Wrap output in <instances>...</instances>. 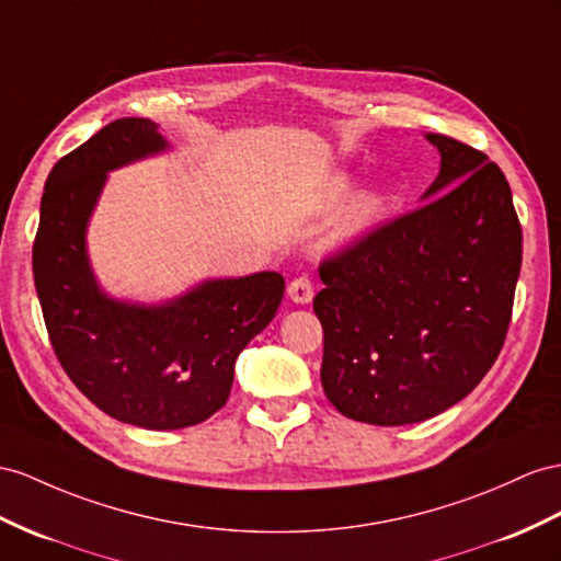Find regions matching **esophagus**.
<instances>
[{
    "mask_svg": "<svg viewBox=\"0 0 561 561\" xmlns=\"http://www.w3.org/2000/svg\"><path fill=\"white\" fill-rule=\"evenodd\" d=\"M312 296H314V289H312V282L308 277H298L289 284V298L294 300L296 306L310 304Z\"/></svg>",
    "mask_w": 561,
    "mask_h": 561,
    "instance_id": "34e87169",
    "label": "esophagus"
}]
</instances>
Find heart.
Returning a JSON list of instances; mask_svg holds the SVG:
<instances>
[{"label": "heart", "instance_id": "heart-1", "mask_svg": "<svg viewBox=\"0 0 561 561\" xmlns=\"http://www.w3.org/2000/svg\"><path fill=\"white\" fill-rule=\"evenodd\" d=\"M353 184L355 180L348 172H339V175L329 180L322 192L324 208H336L339 204H343V198L353 192ZM383 192L379 190L357 194L351 204L339 213L332 232H329V243H332V247H346V243L360 239L371 227V222H375L379 210L383 208Z\"/></svg>", "mask_w": 561, "mask_h": 561}]
</instances>
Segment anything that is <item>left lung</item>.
<instances>
[{"mask_svg":"<svg viewBox=\"0 0 561 561\" xmlns=\"http://www.w3.org/2000/svg\"><path fill=\"white\" fill-rule=\"evenodd\" d=\"M424 206L320 265L322 389L343 417L403 426L477 389L505 343L522 270L512 190L488 156L445 135Z\"/></svg>","mask_w":561,"mask_h":561,"instance_id":"obj_1","label":"left lung"}]
</instances>
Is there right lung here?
I'll return each mask as SVG.
<instances>
[{
    "mask_svg": "<svg viewBox=\"0 0 561 561\" xmlns=\"http://www.w3.org/2000/svg\"><path fill=\"white\" fill-rule=\"evenodd\" d=\"M170 151L149 118H121L49 172L33 247L49 341L78 389L108 417L172 431L206 422L229 398L239 353L277 314L279 272L204 279L163 304L111 296L88 251L108 172Z\"/></svg>",
    "mask_w": 561,
    "mask_h": 561,
    "instance_id": "right-lung-1",
    "label": "right lung"
}]
</instances>
